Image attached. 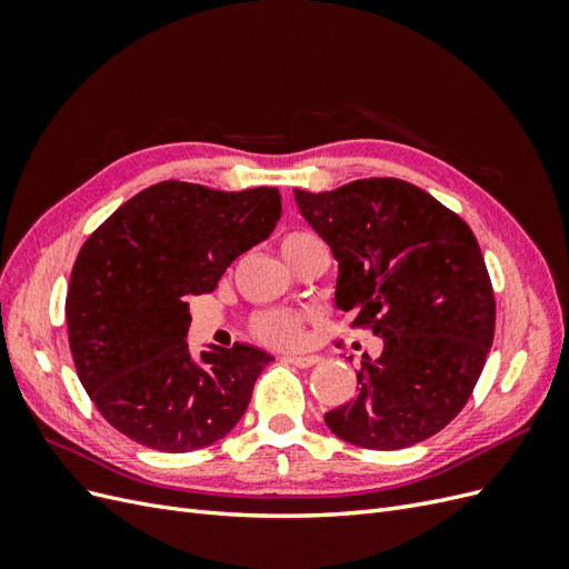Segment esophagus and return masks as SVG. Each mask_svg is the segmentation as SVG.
Instances as JSON below:
<instances>
[{
  "label": "esophagus",
  "instance_id": "esophagus-1",
  "mask_svg": "<svg viewBox=\"0 0 569 569\" xmlns=\"http://www.w3.org/2000/svg\"><path fill=\"white\" fill-rule=\"evenodd\" d=\"M284 360L297 368H313L316 363H320L318 356H284Z\"/></svg>",
  "mask_w": 569,
  "mask_h": 569
}]
</instances>
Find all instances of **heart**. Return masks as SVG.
Returning <instances> with one entry per match:
<instances>
[{
  "label": "heart",
  "mask_w": 569,
  "mask_h": 569,
  "mask_svg": "<svg viewBox=\"0 0 569 569\" xmlns=\"http://www.w3.org/2000/svg\"><path fill=\"white\" fill-rule=\"evenodd\" d=\"M308 242H316V237L308 232H289L280 242L282 256L295 253ZM249 332L258 341L268 343V347H295V343L301 341V335H303V318L299 313L272 308V311H261L251 318Z\"/></svg>",
  "instance_id": "1"
}]
</instances>
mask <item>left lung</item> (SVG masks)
Wrapping results in <instances>:
<instances>
[{
	"mask_svg": "<svg viewBox=\"0 0 569 569\" xmlns=\"http://www.w3.org/2000/svg\"><path fill=\"white\" fill-rule=\"evenodd\" d=\"M295 197L339 261L349 327L382 337L380 358L356 370V399L325 412L327 427L372 451L435 437L468 403L493 341V287L468 222L396 178Z\"/></svg>",
	"mask_w": 569,
	"mask_h": 569,
	"instance_id": "1",
	"label": "left lung"
}]
</instances>
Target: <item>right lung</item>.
I'll return each mask as SVG.
<instances>
[{
    "label": "right lung",
    "instance_id": "obj_1",
    "mask_svg": "<svg viewBox=\"0 0 569 569\" xmlns=\"http://www.w3.org/2000/svg\"><path fill=\"white\" fill-rule=\"evenodd\" d=\"M278 187L218 192L166 180L113 211L82 244L66 295L80 382L120 435L163 453L226 437L272 356L244 343L187 349L189 297L209 295L237 256L274 230Z\"/></svg>",
    "mask_w": 569,
    "mask_h": 569
}]
</instances>
